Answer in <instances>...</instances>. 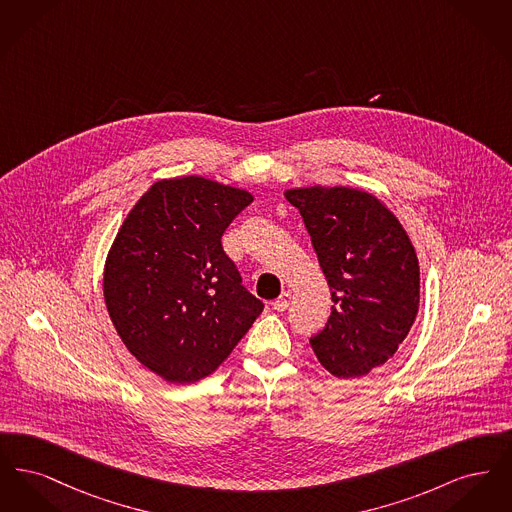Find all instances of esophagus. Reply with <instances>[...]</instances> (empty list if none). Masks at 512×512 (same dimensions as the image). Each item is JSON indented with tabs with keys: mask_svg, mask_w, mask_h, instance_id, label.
<instances>
[{
	"mask_svg": "<svg viewBox=\"0 0 512 512\" xmlns=\"http://www.w3.org/2000/svg\"><path fill=\"white\" fill-rule=\"evenodd\" d=\"M290 301H292V293L284 292L278 299L272 301V307L282 313V311H286L290 307Z\"/></svg>",
	"mask_w": 512,
	"mask_h": 512,
	"instance_id": "obj_1",
	"label": "esophagus"
}]
</instances>
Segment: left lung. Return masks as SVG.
<instances>
[{
	"label": "left lung",
	"mask_w": 512,
	"mask_h": 512,
	"mask_svg": "<svg viewBox=\"0 0 512 512\" xmlns=\"http://www.w3.org/2000/svg\"><path fill=\"white\" fill-rule=\"evenodd\" d=\"M299 209L332 290V315L311 338L318 363L336 378H361L388 363L420 303L413 242L388 205L349 186L284 192Z\"/></svg>",
	"instance_id": "left-lung-1"
}]
</instances>
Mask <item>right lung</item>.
<instances>
[{"label": "right lung", "mask_w": 512, "mask_h": 512, "mask_svg": "<svg viewBox=\"0 0 512 512\" xmlns=\"http://www.w3.org/2000/svg\"><path fill=\"white\" fill-rule=\"evenodd\" d=\"M251 201L244 188L205 176L163 178L130 209L107 253L111 322L126 349L171 384L213 374L263 311L220 244Z\"/></svg>", "instance_id": "add662e5"}]
</instances>
